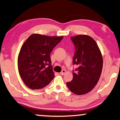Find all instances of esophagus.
<instances>
[{
	"label": "esophagus",
	"mask_w": 120,
	"mask_h": 120,
	"mask_svg": "<svg viewBox=\"0 0 120 120\" xmlns=\"http://www.w3.org/2000/svg\"><path fill=\"white\" fill-rule=\"evenodd\" d=\"M66 70H63L61 72H60V74L61 75H65V74L66 73Z\"/></svg>",
	"instance_id": "obj_1"
}]
</instances>
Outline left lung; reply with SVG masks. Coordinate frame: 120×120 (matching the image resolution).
Here are the masks:
<instances>
[{"instance_id": "8db88e82", "label": "left lung", "mask_w": 120, "mask_h": 120, "mask_svg": "<svg viewBox=\"0 0 120 120\" xmlns=\"http://www.w3.org/2000/svg\"><path fill=\"white\" fill-rule=\"evenodd\" d=\"M71 38L75 47L73 63L78 67L73 72L72 80L66 84L72 92L82 95L91 91L98 82L103 67L102 55L91 37L79 35Z\"/></svg>"}]
</instances>
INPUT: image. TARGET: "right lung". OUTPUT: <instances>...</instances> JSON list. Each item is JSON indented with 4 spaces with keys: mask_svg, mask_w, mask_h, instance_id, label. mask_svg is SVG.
<instances>
[{
    "mask_svg": "<svg viewBox=\"0 0 120 120\" xmlns=\"http://www.w3.org/2000/svg\"><path fill=\"white\" fill-rule=\"evenodd\" d=\"M63 36H48L34 34L29 37L18 57V72L29 88L46 86L54 77L50 54Z\"/></svg>",
    "mask_w": 120,
    "mask_h": 120,
    "instance_id": "obj_1",
    "label": "right lung"
}]
</instances>
